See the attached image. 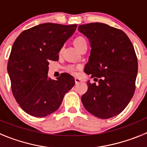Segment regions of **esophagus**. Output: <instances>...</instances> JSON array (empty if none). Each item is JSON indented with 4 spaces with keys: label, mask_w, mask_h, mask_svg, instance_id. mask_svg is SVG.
<instances>
[{
    "label": "esophagus",
    "mask_w": 147,
    "mask_h": 147,
    "mask_svg": "<svg viewBox=\"0 0 147 147\" xmlns=\"http://www.w3.org/2000/svg\"><path fill=\"white\" fill-rule=\"evenodd\" d=\"M82 80L81 79H80V78H75V83H76V85H77V84H79V83H80V82H82Z\"/></svg>",
    "instance_id": "34e87169"
}]
</instances>
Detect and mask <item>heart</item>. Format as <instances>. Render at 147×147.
Returning <instances> with one entry per match:
<instances>
[{
    "instance_id": "obj_1",
    "label": "heart",
    "mask_w": 147,
    "mask_h": 147,
    "mask_svg": "<svg viewBox=\"0 0 147 147\" xmlns=\"http://www.w3.org/2000/svg\"><path fill=\"white\" fill-rule=\"evenodd\" d=\"M74 44L76 49L79 51H80L82 48H83L84 46H87V40L82 36H78V37H76L74 40ZM77 69L78 67L74 65H67L65 67L66 71L70 73H72V74H75L76 71H77Z\"/></svg>"
}]
</instances>
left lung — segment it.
I'll use <instances>...</instances> for the list:
<instances>
[{
	"label": "left lung",
	"instance_id": "obj_1",
	"mask_svg": "<svg viewBox=\"0 0 147 147\" xmlns=\"http://www.w3.org/2000/svg\"><path fill=\"white\" fill-rule=\"evenodd\" d=\"M78 29L91 45L85 72L98 82V85L87 82L88 89L82 102L90 113L99 119L114 117L134 95L138 73L134 47L123 31L105 23H88Z\"/></svg>",
	"mask_w": 147,
	"mask_h": 147
}]
</instances>
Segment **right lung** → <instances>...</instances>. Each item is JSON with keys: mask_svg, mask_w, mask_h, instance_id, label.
<instances>
[{"mask_svg": "<svg viewBox=\"0 0 147 147\" xmlns=\"http://www.w3.org/2000/svg\"><path fill=\"white\" fill-rule=\"evenodd\" d=\"M77 25L46 23L23 31L11 48L7 70L13 96L26 113L45 117L57 110L65 94L74 87V78L62 73L48 76L49 60L59 59V52Z\"/></svg>", "mask_w": 147, "mask_h": 147, "instance_id": "obj_1", "label": "right lung"}]
</instances>
